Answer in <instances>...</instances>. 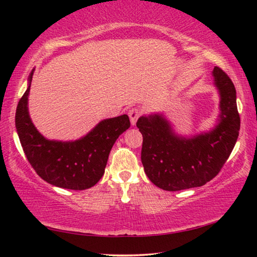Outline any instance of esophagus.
Wrapping results in <instances>:
<instances>
[{
	"label": "esophagus",
	"mask_w": 257,
	"mask_h": 257,
	"mask_svg": "<svg viewBox=\"0 0 257 257\" xmlns=\"http://www.w3.org/2000/svg\"><path fill=\"white\" fill-rule=\"evenodd\" d=\"M128 115L130 118V122H132L133 125H135L137 122V119L139 118V115H141V111H139L138 108H136V107L132 108V110L128 112Z\"/></svg>",
	"instance_id": "34e87169"
}]
</instances>
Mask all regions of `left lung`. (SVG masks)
I'll list each match as a JSON object with an SVG mask.
<instances>
[{
	"mask_svg": "<svg viewBox=\"0 0 257 257\" xmlns=\"http://www.w3.org/2000/svg\"><path fill=\"white\" fill-rule=\"evenodd\" d=\"M212 73L220 95V114L211 132L179 136L159 113L137 121L143 135L142 163L149 179L161 189L177 191L205 185L220 172L236 144L240 129L236 88L219 67Z\"/></svg>",
	"mask_w": 257,
	"mask_h": 257,
	"instance_id": "obj_1",
	"label": "left lung"
}]
</instances>
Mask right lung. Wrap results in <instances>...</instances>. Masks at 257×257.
<instances>
[{
	"label": "right lung",
	"mask_w": 257,
	"mask_h": 257,
	"mask_svg": "<svg viewBox=\"0 0 257 257\" xmlns=\"http://www.w3.org/2000/svg\"><path fill=\"white\" fill-rule=\"evenodd\" d=\"M33 75L34 69L16 111V128L26 158L49 184L72 190L88 189L104 175L112 146L130 127L129 116L122 114L102 120L86 136L73 142L46 139L35 127L28 112Z\"/></svg>",
	"instance_id": "add662e5"
}]
</instances>
